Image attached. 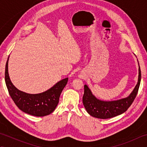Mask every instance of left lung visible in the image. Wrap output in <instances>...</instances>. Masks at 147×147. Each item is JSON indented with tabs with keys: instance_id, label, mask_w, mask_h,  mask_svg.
<instances>
[{
	"instance_id": "8db88e82",
	"label": "left lung",
	"mask_w": 147,
	"mask_h": 147,
	"mask_svg": "<svg viewBox=\"0 0 147 147\" xmlns=\"http://www.w3.org/2000/svg\"><path fill=\"white\" fill-rule=\"evenodd\" d=\"M139 65V63H138ZM141 70L139 65L138 83L129 96L115 101H102L96 98L87 85L84 86L83 103L88 113L99 119H109L126 112L136 98L141 82Z\"/></svg>"
}]
</instances>
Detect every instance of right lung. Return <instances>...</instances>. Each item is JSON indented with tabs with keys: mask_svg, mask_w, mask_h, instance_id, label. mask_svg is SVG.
I'll use <instances>...</instances> for the list:
<instances>
[{
	"mask_svg": "<svg viewBox=\"0 0 147 147\" xmlns=\"http://www.w3.org/2000/svg\"><path fill=\"white\" fill-rule=\"evenodd\" d=\"M8 60L5 64V82L8 92L17 107L23 112L37 117L53 112L59 103L61 93L66 85L68 78L62 80L46 92L38 94H29L17 89L11 82L8 74Z\"/></svg>",
	"mask_w": 147,
	"mask_h": 147,
	"instance_id": "obj_1",
	"label": "right lung"
}]
</instances>
